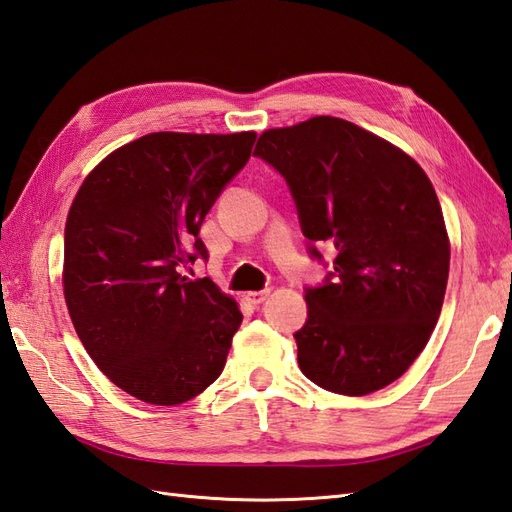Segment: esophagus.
I'll return each instance as SVG.
<instances>
[{"label":"esophagus","instance_id":"34e87169","mask_svg":"<svg viewBox=\"0 0 512 512\" xmlns=\"http://www.w3.org/2000/svg\"><path fill=\"white\" fill-rule=\"evenodd\" d=\"M269 295H271L269 289H265V291H249V293H245V299H247L249 304L258 306V304H263Z\"/></svg>","mask_w":512,"mask_h":512}]
</instances>
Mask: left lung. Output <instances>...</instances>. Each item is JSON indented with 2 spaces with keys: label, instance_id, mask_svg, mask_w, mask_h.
Instances as JSON below:
<instances>
[{
  "label": "left lung",
  "instance_id": "1",
  "mask_svg": "<svg viewBox=\"0 0 512 512\" xmlns=\"http://www.w3.org/2000/svg\"><path fill=\"white\" fill-rule=\"evenodd\" d=\"M254 154L289 184L306 239L336 249L333 280L306 289L299 369L332 393L384 389L426 347L450 276L430 178L400 147L326 115L265 130Z\"/></svg>",
  "mask_w": 512,
  "mask_h": 512
}]
</instances>
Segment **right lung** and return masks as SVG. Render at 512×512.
<instances>
[{"label":"right lung","instance_id":"add662e5","mask_svg":"<svg viewBox=\"0 0 512 512\" xmlns=\"http://www.w3.org/2000/svg\"><path fill=\"white\" fill-rule=\"evenodd\" d=\"M256 132H152L110 152L67 215L62 291L84 350L121 391L154 406L193 400L223 367L243 315L206 258L210 206L252 154Z\"/></svg>","mask_w":512,"mask_h":512}]
</instances>
